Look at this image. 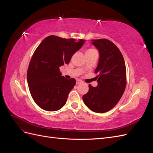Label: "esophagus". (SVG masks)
I'll use <instances>...</instances> for the list:
<instances>
[{
    "label": "esophagus",
    "instance_id": "esophagus-1",
    "mask_svg": "<svg viewBox=\"0 0 153 153\" xmlns=\"http://www.w3.org/2000/svg\"><path fill=\"white\" fill-rule=\"evenodd\" d=\"M82 81L81 80H80V79H76V84H80V83H82Z\"/></svg>",
    "mask_w": 153,
    "mask_h": 153
}]
</instances>
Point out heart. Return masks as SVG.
<instances>
[{
  "mask_svg": "<svg viewBox=\"0 0 153 153\" xmlns=\"http://www.w3.org/2000/svg\"><path fill=\"white\" fill-rule=\"evenodd\" d=\"M94 52H96V50L92 49V48H89V49H87L85 51V55L86 54H89V53H93Z\"/></svg>",
  "mask_w": 153,
  "mask_h": 153,
  "instance_id": "obj_1",
  "label": "heart"
}]
</instances>
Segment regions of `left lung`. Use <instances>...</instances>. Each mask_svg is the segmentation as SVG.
Masks as SVG:
<instances>
[{
	"mask_svg": "<svg viewBox=\"0 0 153 153\" xmlns=\"http://www.w3.org/2000/svg\"><path fill=\"white\" fill-rule=\"evenodd\" d=\"M98 50L100 59L94 73L98 74V86L89 85V91L83 96L85 105L92 111L105 113L117 104L126 86V69L121 52L106 39H92Z\"/></svg>",
	"mask_w": 153,
	"mask_h": 153,
	"instance_id": "obj_1",
	"label": "left lung"
}]
</instances>
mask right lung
Returning a JSON list of instances; mask_svg holds the SVG:
<instances>
[{
	"mask_svg": "<svg viewBox=\"0 0 153 153\" xmlns=\"http://www.w3.org/2000/svg\"><path fill=\"white\" fill-rule=\"evenodd\" d=\"M84 42V39L76 42L75 39L49 36L36 49L27 69V78L32 98L40 108L52 112L66 104L76 80L61 76L59 67L68 64Z\"/></svg>",
	"mask_w": 153,
	"mask_h": 153,
	"instance_id": "right-lung-1",
	"label": "right lung"
}]
</instances>
